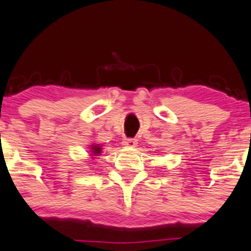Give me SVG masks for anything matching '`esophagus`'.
Wrapping results in <instances>:
<instances>
[{"label":"esophagus","mask_w":251,"mask_h":251,"mask_svg":"<svg viewBox=\"0 0 251 251\" xmlns=\"http://www.w3.org/2000/svg\"><path fill=\"white\" fill-rule=\"evenodd\" d=\"M123 145L124 147H126V149H132V147H135L137 145V141L135 139H125L123 140Z\"/></svg>","instance_id":"1"}]
</instances>
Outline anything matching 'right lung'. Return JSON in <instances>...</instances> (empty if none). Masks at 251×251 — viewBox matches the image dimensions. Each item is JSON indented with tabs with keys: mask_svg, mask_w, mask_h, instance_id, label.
Returning <instances> with one entry per match:
<instances>
[{
	"mask_svg": "<svg viewBox=\"0 0 251 251\" xmlns=\"http://www.w3.org/2000/svg\"><path fill=\"white\" fill-rule=\"evenodd\" d=\"M101 145L99 144H95V142H93L91 145H89V154H90V158L91 160H95V158H98V156H100V153H101Z\"/></svg>",
	"mask_w": 251,
	"mask_h": 251,
	"instance_id": "1",
	"label": "right lung"
}]
</instances>
